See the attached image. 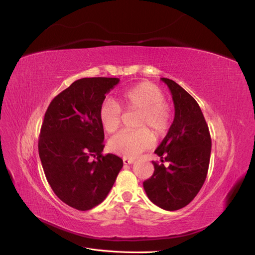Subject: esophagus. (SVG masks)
<instances>
[{"label":"esophagus","mask_w":255,"mask_h":255,"mask_svg":"<svg viewBox=\"0 0 255 255\" xmlns=\"http://www.w3.org/2000/svg\"><path fill=\"white\" fill-rule=\"evenodd\" d=\"M133 163H134V159H132V158H127V157L123 158V164H125V165H129V164H133Z\"/></svg>","instance_id":"34e87169"}]
</instances>
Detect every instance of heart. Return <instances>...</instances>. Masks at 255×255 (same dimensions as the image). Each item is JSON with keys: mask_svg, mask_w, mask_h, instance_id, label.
I'll list each match as a JSON object with an SVG mask.
<instances>
[{"mask_svg": "<svg viewBox=\"0 0 255 255\" xmlns=\"http://www.w3.org/2000/svg\"><path fill=\"white\" fill-rule=\"evenodd\" d=\"M127 112H139L134 132H121L110 140V150L123 157H136L150 149L154 137L164 136L170 127V107L165 102V95L159 87L150 82H142L125 90L118 104L106 100L100 107L99 119L107 133H115L122 121L121 109ZM152 133H151L150 132Z\"/></svg>", "mask_w": 255, "mask_h": 255, "instance_id": "b5f03b06", "label": "heart"}]
</instances>
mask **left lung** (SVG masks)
Instances as JSON below:
<instances>
[{
  "instance_id": "8db88e82",
  "label": "left lung",
  "mask_w": 255,
  "mask_h": 255,
  "mask_svg": "<svg viewBox=\"0 0 255 255\" xmlns=\"http://www.w3.org/2000/svg\"><path fill=\"white\" fill-rule=\"evenodd\" d=\"M160 80L172 95L174 119L155 150L161 164L152 161L154 172L143 182V188L154 204L166 211H176L189 204L203 186L212 140L196 100L174 81ZM164 160L169 163L168 166L162 164Z\"/></svg>"
}]
</instances>
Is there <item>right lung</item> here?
<instances>
[{
	"label": "right lung",
	"instance_id": "right-lung-1",
	"mask_svg": "<svg viewBox=\"0 0 255 255\" xmlns=\"http://www.w3.org/2000/svg\"><path fill=\"white\" fill-rule=\"evenodd\" d=\"M119 81H75L52 100L44 115L38 151L45 177L54 194L79 211L103 202L123 166L119 156L102 154L104 129L99 119L105 95Z\"/></svg>",
	"mask_w": 255,
	"mask_h": 255
}]
</instances>
